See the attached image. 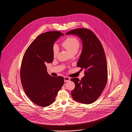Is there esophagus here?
Listing matches in <instances>:
<instances>
[{"label": "esophagus", "instance_id": "34e87169", "mask_svg": "<svg viewBox=\"0 0 132 132\" xmlns=\"http://www.w3.org/2000/svg\"><path fill=\"white\" fill-rule=\"evenodd\" d=\"M64 82H68L70 81V78L67 76L64 77Z\"/></svg>", "mask_w": 132, "mask_h": 132}]
</instances>
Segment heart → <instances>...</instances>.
<instances>
[{"label": "heart", "instance_id": "b5f03b06", "mask_svg": "<svg viewBox=\"0 0 132 132\" xmlns=\"http://www.w3.org/2000/svg\"><path fill=\"white\" fill-rule=\"evenodd\" d=\"M62 45L70 54L73 53H76L78 52L80 46V43L79 39L75 37H69L62 43ZM52 50L53 56H56L58 52V48L56 44L53 45Z\"/></svg>", "mask_w": 132, "mask_h": 132}]
</instances>
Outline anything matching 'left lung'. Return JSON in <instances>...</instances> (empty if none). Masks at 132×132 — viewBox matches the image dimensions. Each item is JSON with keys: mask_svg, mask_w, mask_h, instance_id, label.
<instances>
[{"mask_svg": "<svg viewBox=\"0 0 132 132\" xmlns=\"http://www.w3.org/2000/svg\"><path fill=\"white\" fill-rule=\"evenodd\" d=\"M74 35L82 40V51L77 66L85 69V76L80 80L74 78L75 88L71 92L75 101L91 104L101 95L107 81V66L104 51L94 33L85 28H78L66 33Z\"/></svg>", "mask_w": 132, "mask_h": 132, "instance_id": "1", "label": "left lung"}]
</instances>
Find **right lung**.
<instances>
[{"instance_id": "obj_1", "label": "right lung", "mask_w": 132, "mask_h": 132, "mask_svg": "<svg viewBox=\"0 0 132 132\" xmlns=\"http://www.w3.org/2000/svg\"><path fill=\"white\" fill-rule=\"evenodd\" d=\"M64 35L59 31H47L39 35L28 47L23 58L21 84L28 97L38 106H48L53 103L64 84L63 77L50 75L45 65L46 62L53 61V46Z\"/></svg>"}]
</instances>
